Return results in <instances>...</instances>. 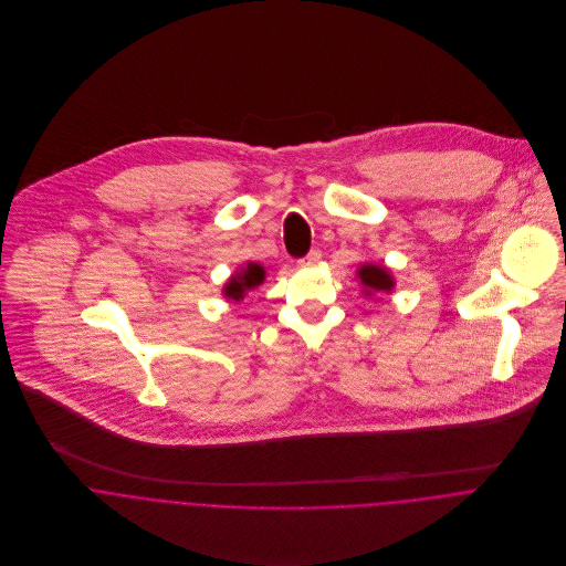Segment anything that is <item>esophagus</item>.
I'll return each instance as SVG.
<instances>
[{"mask_svg":"<svg viewBox=\"0 0 566 566\" xmlns=\"http://www.w3.org/2000/svg\"><path fill=\"white\" fill-rule=\"evenodd\" d=\"M321 256H323V254H321V250H312V252H310L307 256H303L298 263H301V265H314V263H318V261H321Z\"/></svg>","mask_w":566,"mask_h":566,"instance_id":"esophagus-1","label":"esophagus"}]
</instances>
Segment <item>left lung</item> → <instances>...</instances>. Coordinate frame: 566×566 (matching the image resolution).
I'll list each match as a JSON object with an SVG mask.
<instances>
[{"mask_svg":"<svg viewBox=\"0 0 566 566\" xmlns=\"http://www.w3.org/2000/svg\"><path fill=\"white\" fill-rule=\"evenodd\" d=\"M357 276L364 285V292L370 296V294H390L392 287H395V279L392 274L388 272V268L384 265H377V263H364L359 270H357Z\"/></svg>","mask_w":566,"mask_h":566,"instance_id":"8db88e82","label":"left lung"}]
</instances>
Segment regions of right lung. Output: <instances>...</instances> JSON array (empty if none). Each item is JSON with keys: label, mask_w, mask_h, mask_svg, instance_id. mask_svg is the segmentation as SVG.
<instances>
[{"label": "right lung", "mask_w": 566, "mask_h": 566, "mask_svg": "<svg viewBox=\"0 0 566 566\" xmlns=\"http://www.w3.org/2000/svg\"><path fill=\"white\" fill-rule=\"evenodd\" d=\"M263 279H265V270H263L259 263L248 261L238 274H233V276L227 281V285H224V296H227L229 301L240 303V301H243L245 292H248V290H254L256 285H261Z\"/></svg>", "instance_id": "1"}]
</instances>
